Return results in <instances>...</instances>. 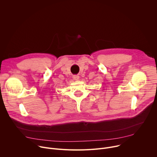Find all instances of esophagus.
I'll return each mask as SVG.
<instances>
[{
	"label": "esophagus",
	"mask_w": 157,
	"mask_h": 157,
	"mask_svg": "<svg viewBox=\"0 0 157 157\" xmlns=\"http://www.w3.org/2000/svg\"><path fill=\"white\" fill-rule=\"evenodd\" d=\"M79 79V76H78V75H75L73 76V79L75 80V81H78Z\"/></svg>",
	"instance_id": "obj_1"
}]
</instances>
